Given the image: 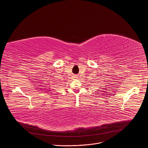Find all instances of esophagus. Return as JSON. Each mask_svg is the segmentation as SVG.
Wrapping results in <instances>:
<instances>
[{
    "label": "esophagus",
    "instance_id": "34e87169",
    "mask_svg": "<svg viewBox=\"0 0 148 148\" xmlns=\"http://www.w3.org/2000/svg\"><path fill=\"white\" fill-rule=\"evenodd\" d=\"M75 78H77V76H75Z\"/></svg>",
    "mask_w": 148,
    "mask_h": 148
}]
</instances>
